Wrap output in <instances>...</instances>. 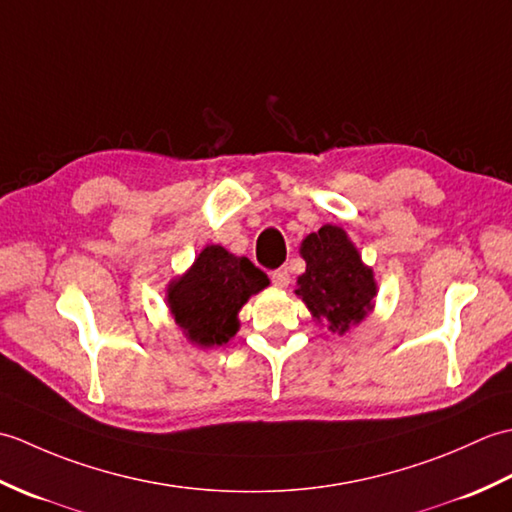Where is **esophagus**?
Returning a JSON list of instances; mask_svg holds the SVG:
<instances>
[{"label":"esophagus","instance_id":"1","mask_svg":"<svg viewBox=\"0 0 512 512\" xmlns=\"http://www.w3.org/2000/svg\"><path fill=\"white\" fill-rule=\"evenodd\" d=\"M273 284L277 286V288H288L290 286V273H288V268H279V270H275L273 275Z\"/></svg>","mask_w":512,"mask_h":512}]
</instances>
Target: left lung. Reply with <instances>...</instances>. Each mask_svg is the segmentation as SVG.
Instances as JSON below:
<instances>
[{
    "label": "left lung",
    "instance_id": "1",
    "mask_svg": "<svg viewBox=\"0 0 512 512\" xmlns=\"http://www.w3.org/2000/svg\"><path fill=\"white\" fill-rule=\"evenodd\" d=\"M299 255L306 273L297 277L295 295L306 303L312 319L332 334H347L374 310L378 295L374 270L341 226L323 224L303 237Z\"/></svg>",
    "mask_w": 512,
    "mask_h": 512
}]
</instances>
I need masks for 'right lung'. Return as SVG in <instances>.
<instances>
[{"label": "right lung", "instance_id": "obj_1", "mask_svg": "<svg viewBox=\"0 0 512 512\" xmlns=\"http://www.w3.org/2000/svg\"><path fill=\"white\" fill-rule=\"evenodd\" d=\"M270 286L266 273L220 244L200 250L187 273L167 286V308L191 345L220 347L239 330V310Z\"/></svg>", "mask_w": 512, "mask_h": 512}]
</instances>
